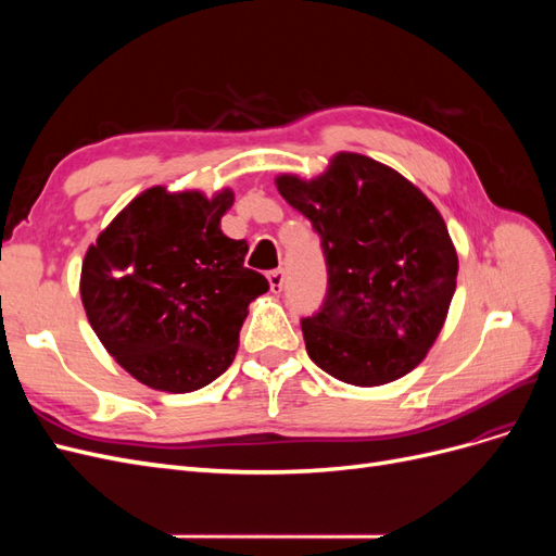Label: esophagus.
Wrapping results in <instances>:
<instances>
[{
  "instance_id": "obj_1",
  "label": "esophagus",
  "mask_w": 556,
  "mask_h": 556,
  "mask_svg": "<svg viewBox=\"0 0 556 556\" xmlns=\"http://www.w3.org/2000/svg\"><path fill=\"white\" fill-rule=\"evenodd\" d=\"M268 278V288H271L274 294H280L282 292V282H285V271L282 268H274V271L266 274Z\"/></svg>"
}]
</instances>
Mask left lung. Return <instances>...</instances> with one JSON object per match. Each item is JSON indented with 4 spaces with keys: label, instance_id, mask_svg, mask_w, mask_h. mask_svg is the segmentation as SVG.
Segmentation results:
<instances>
[{
    "label": "left lung",
    "instance_id": "left-lung-1",
    "mask_svg": "<svg viewBox=\"0 0 556 556\" xmlns=\"http://www.w3.org/2000/svg\"><path fill=\"white\" fill-rule=\"evenodd\" d=\"M278 192L323 243L327 296L301 319L308 357L348 384L410 374L439 339L457 288L445 220L410 180L371 157L339 153L313 180L278 176Z\"/></svg>",
    "mask_w": 556,
    "mask_h": 556
}]
</instances>
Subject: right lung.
I'll return each instance as SVG.
<instances>
[{
	"mask_svg": "<svg viewBox=\"0 0 556 556\" xmlns=\"http://www.w3.org/2000/svg\"><path fill=\"white\" fill-rule=\"evenodd\" d=\"M233 192L150 188L99 233L80 299L99 341L127 374L162 392H194L237 357L248 304L268 280L243 266L248 243L225 237Z\"/></svg>",
	"mask_w": 556,
	"mask_h": 556,
	"instance_id": "add662e5",
	"label": "right lung"
}]
</instances>
